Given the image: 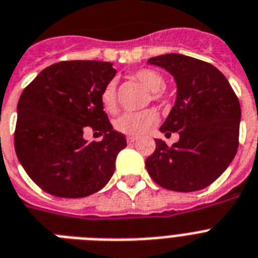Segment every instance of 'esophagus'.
Listing matches in <instances>:
<instances>
[{
    "label": "esophagus",
    "instance_id": "34e87169",
    "mask_svg": "<svg viewBox=\"0 0 258 258\" xmlns=\"http://www.w3.org/2000/svg\"><path fill=\"white\" fill-rule=\"evenodd\" d=\"M136 142V138L135 136H127V143H135Z\"/></svg>",
    "mask_w": 258,
    "mask_h": 258
}]
</instances>
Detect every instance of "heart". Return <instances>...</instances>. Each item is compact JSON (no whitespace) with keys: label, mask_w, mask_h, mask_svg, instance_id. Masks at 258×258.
<instances>
[{"label":"heart","mask_w":258,"mask_h":258,"mask_svg":"<svg viewBox=\"0 0 258 258\" xmlns=\"http://www.w3.org/2000/svg\"><path fill=\"white\" fill-rule=\"evenodd\" d=\"M135 78L152 91L154 99L162 98L160 90L164 87V78L158 71L151 70V69H142L136 73ZM100 99H102L104 110L108 112H115L116 110V83L115 81H111L104 87ZM158 120L159 115L155 110H146L142 112H125L116 119L115 128L124 135L140 136L147 134L151 128H154Z\"/></svg>","instance_id":"1"}]
</instances>
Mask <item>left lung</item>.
Here are the masks:
<instances>
[{
    "label": "left lung",
    "mask_w": 258,
    "mask_h": 258,
    "mask_svg": "<svg viewBox=\"0 0 258 258\" xmlns=\"http://www.w3.org/2000/svg\"><path fill=\"white\" fill-rule=\"evenodd\" d=\"M176 82V100L160 127L165 136L179 134L168 147L155 139L156 148L146 160L155 183L176 192H194L212 184L228 168L238 148L241 108L221 71L183 54L148 59Z\"/></svg>",
    "instance_id": "obj_1"
}]
</instances>
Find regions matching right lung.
Wrapping results in <instances>:
<instances>
[{"instance_id": "add662e5", "label": "right lung", "mask_w": 258, "mask_h": 258, "mask_svg": "<svg viewBox=\"0 0 258 258\" xmlns=\"http://www.w3.org/2000/svg\"><path fill=\"white\" fill-rule=\"evenodd\" d=\"M116 70L110 62L64 60L42 70L17 104V158L38 187L58 198H86L114 175L127 146L103 111L102 93ZM91 126L104 139L83 138Z\"/></svg>"}]
</instances>
